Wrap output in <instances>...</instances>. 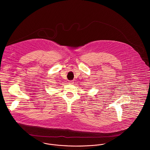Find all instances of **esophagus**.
Wrapping results in <instances>:
<instances>
[{"label": "esophagus", "mask_w": 150, "mask_h": 150, "mask_svg": "<svg viewBox=\"0 0 150 150\" xmlns=\"http://www.w3.org/2000/svg\"><path fill=\"white\" fill-rule=\"evenodd\" d=\"M74 81H69V84H74Z\"/></svg>", "instance_id": "esophagus-1"}]
</instances>
